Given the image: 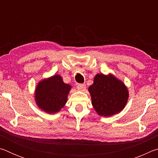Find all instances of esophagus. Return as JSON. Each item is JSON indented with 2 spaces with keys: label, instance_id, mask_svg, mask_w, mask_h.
Returning a JSON list of instances; mask_svg holds the SVG:
<instances>
[{
  "label": "esophagus",
  "instance_id": "esophagus-1",
  "mask_svg": "<svg viewBox=\"0 0 158 158\" xmlns=\"http://www.w3.org/2000/svg\"><path fill=\"white\" fill-rule=\"evenodd\" d=\"M77 88L80 90H84L85 89V84H79L77 85Z\"/></svg>",
  "mask_w": 158,
  "mask_h": 158
}]
</instances>
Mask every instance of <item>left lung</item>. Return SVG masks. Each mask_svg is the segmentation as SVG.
<instances>
[{
  "mask_svg": "<svg viewBox=\"0 0 158 158\" xmlns=\"http://www.w3.org/2000/svg\"><path fill=\"white\" fill-rule=\"evenodd\" d=\"M92 105L98 115L109 117L121 112L129 98L127 88L111 74H97L89 87Z\"/></svg>",
  "mask_w": 158,
  "mask_h": 158,
  "instance_id": "8db88e82",
  "label": "left lung"
}]
</instances>
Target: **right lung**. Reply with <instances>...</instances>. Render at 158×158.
<instances>
[{
    "label": "right lung",
    "mask_w": 158,
    "mask_h": 158,
    "mask_svg": "<svg viewBox=\"0 0 158 158\" xmlns=\"http://www.w3.org/2000/svg\"><path fill=\"white\" fill-rule=\"evenodd\" d=\"M71 89V85L65 84L58 74L42 79L35 90L36 105L47 114L57 113L65 105Z\"/></svg>",
    "instance_id": "1"
}]
</instances>
